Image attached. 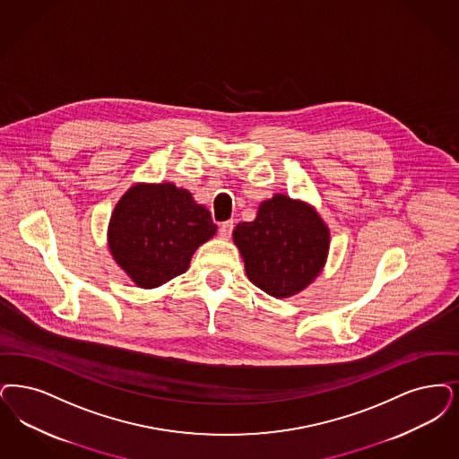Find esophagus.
I'll return each mask as SVG.
<instances>
[{"label":"esophagus","instance_id":"esophagus-1","mask_svg":"<svg viewBox=\"0 0 459 459\" xmlns=\"http://www.w3.org/2000/svg\"><path fill=\"white\" fill-rule=\"evenodd\" d=\"M232 230H234V221H223L219 229V234L221 238H229L232 236Z\"/></svg>","mask_w":459,"mask_h":459}]
</instances>
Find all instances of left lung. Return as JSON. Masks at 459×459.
<instances>
[{
	"label": "left lung",
	"mask_w": 459,
	"mask_h": 459,
	"mask_svg": "<svg viewBox=\"0 0 459 459\" xmlns=\"http://www.w3.org/2000/svg\"><path fill=\"white\" fill-rule=\"evenodd\" d=\"M234 242L249 280L273 297L306 289L321 272L330 232L311 206L275 195L259 204L255 221H240Z\"/></svg>",
	"instance_id": "1"
}]
</instances>
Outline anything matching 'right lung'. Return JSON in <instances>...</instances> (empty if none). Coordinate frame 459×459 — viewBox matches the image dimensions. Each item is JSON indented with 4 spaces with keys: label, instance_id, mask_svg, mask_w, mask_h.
<instances>
[{
    "label": "right lung",
    "instance_id": "1",
    "mask_svg": "<svg viewBox=\"0 0 459 459\" xmlns=\"http://www.w3.org/2000/svg\"><path fill=\"white\" fill-rule=\"evenodd\" d=\"M215 232L210 212L189 191L136 184L112 212L109 249L138 287L153 289L184 273L193 253Z\"/></svg>",
    "mask_w": 459,
    "mask_h": 459
}]
</instances>
